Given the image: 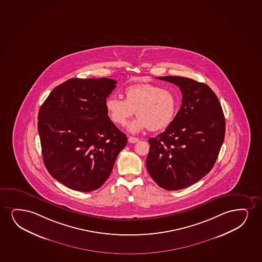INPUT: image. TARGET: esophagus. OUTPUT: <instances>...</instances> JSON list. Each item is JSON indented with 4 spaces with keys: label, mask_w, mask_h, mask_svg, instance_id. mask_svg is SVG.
<instances>
[{
    "label": "esophagus",
    "mask_w": 262,
    "mask_h": 262,
    "mask_svg": "<svg viewBox=\"0 0 262 262\" xmlns=\"http://www.w3.org/2000/svg\"><path fill=\"white\" fill-rule=\"evenodd\" d=\"M139 140H139L138 138H134V137L129 136V138H128V141H129V143H137Z\"/></svg>",
    "instance_id": "esophagus-1"
}]
</instances>
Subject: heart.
<instances>
[{"instance_id": "1", "label": "heart", "mask_w": 262, "mask_h": 262, "mask_svg": "<svg viewBox=\"0 0 262 262\" xmlns=\"http://www.w3.org/2000/svg\"><path fill=\"white\" fill-rule=\"evenodd\" d=\"M124 100L115 96L105 99L107 116L115 124L124 126L133 117H138L128 125L130 133L148 129L159 132L173 122L178 110V98L172 91L153 83L130 85L123 92Z\"/></svg>"}]
</instances>
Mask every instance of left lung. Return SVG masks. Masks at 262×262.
I'll return each instance as SVG.
<instances>
[{
    "label": "left lung",
    "instance_id": "obj_1",
    "mask_svg": "<svg viewBox=\"0 0 262 262\" xmlns=\"http://www.w3.org/2000/svg\"><path fill=\"white\" fill-rule=\"evenodd\" d=\"M159 80L179 86L182 105L163 133L150 138L147 171L166 190H180L200 180L214 165L224 141V114L208 85L180 76Z\"/></svg>",
    "mask_w": 262,
    "mask_h": 262
}]
</instances>
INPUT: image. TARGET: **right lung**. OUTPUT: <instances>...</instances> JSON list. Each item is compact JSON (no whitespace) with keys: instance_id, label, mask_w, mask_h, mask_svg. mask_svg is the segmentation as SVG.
<instances>
[{"instance_id":"add662e5","label":"right lung","mask_w":262,"mask_h":262,"mask_svg":"<svg viewBox=\"0 0 262 262\" xmlns=\"http://www.w3.org/2000/svg\"><path fill=\"white\" fill-rule=\"evenodd\" d=\"M113 79H69L52 90L38 114L43 163L55 180L90 192L111 173L127 137L110 120L105 102Z\"/></svg>"}]
</instances>
